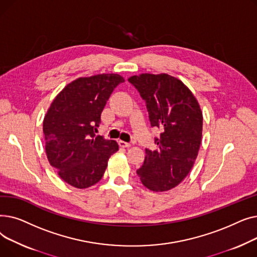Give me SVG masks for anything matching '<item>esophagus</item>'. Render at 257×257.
Returning a JSON list of instances; mask_svg holds the SVG:
<instances>
[{"label": "esophagus", "instance_id": "obj_1", "mask_svg": "<svg viewBox=\"0 0 257 257\" xmlns=\"http://www.w3.org/2000/svg\"><path fill=\"white\" fill-rule=\"evenodd\" d=\"M118 145L121 148H130L131 147V145L129 143H126V142H123V141H118Z\"/></svg>", "mask_w": 257, "mask_h": 257}]
</instances>
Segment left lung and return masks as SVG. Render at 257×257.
<instances>
[{"label": "left lung", "instance_id": "obj_1", "mask_svg": "<svg viewBox=\"0 0 257 257\" xmlns=\"http://www.w3.org/2000/svg\"><path fill=\"white\" fill-rule=\"evenodd\" d=\"M128 81L146 101L152 127L161 130L158 149H146L137 171L142 183L153 192L177 186L191 172L202 141L203 115L196 97L182 81L168 74H141Z\"/></svg>", "mask_w": 257, "mask_h": 257}]
</instances>
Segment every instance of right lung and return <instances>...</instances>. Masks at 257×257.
Segmentation results:
<instances>
[{"instance_id":"obj_1","label":"right lung","mask_w":257,"mask_h":257,"mask_svg":"<svg viewBox=\"0 0 257 257\" xmlns=\"http://www.w3.org/2000/svg\"><path fill=\"white\" fill-rule=\"evenodd\" d=\"M125 82L118 74L80 77L51 103L44 118L46 154L58 176L76 188L98 183L108 159L118 150L115 141L94 132L113 89Z\"/></svg>"}]
</instances>
